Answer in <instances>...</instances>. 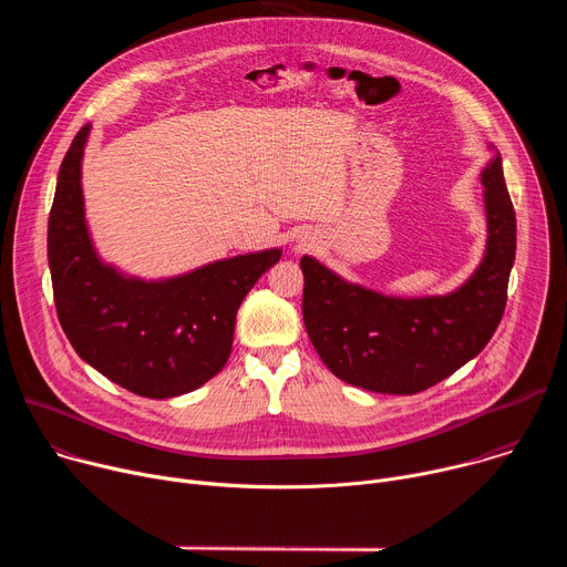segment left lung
Instances as JSON below:
<instances>
[{
    "mask_svg": "<svg viewBox=\"0 0 567 567\" xmlns=\"http://www.w3.org/2000/svg\"><path fill=\"white\" fill-rule=\"evenodd\" d=\"M489 239L475 274L457 291L429 298H388L302 258V320L339 379L385 394L422 392L489 343L507 305L516 256V213L501 156L482 171Z\"/></svg>",
    "mask_w": 567,
    "mask_h": 567,
    "instance_id": "1",
    "label": "left lung"
}]
</instances>
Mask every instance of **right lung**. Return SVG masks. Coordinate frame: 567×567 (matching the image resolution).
Wrapping results in <instances>:
<instances>
[{"instance_id":"right-lung-1","label":"right lung","mask_w":567,"mask_h":567,"mask_svg":"<svg viewBox=\"0 0 567 567\" xmlns=\"http://www.w3.org/2000/svg\"><path fill=\"white\" fill-rule=\"evenodd\" d=\"M90 125L73 136L49 213V269L60 326L78 357L121 388L168 399L213 379L228 361L237 309L280 260L260 251L193 274L143 282L105 267L85 226L80 161Z\"/></svg>"}]
</instances>
